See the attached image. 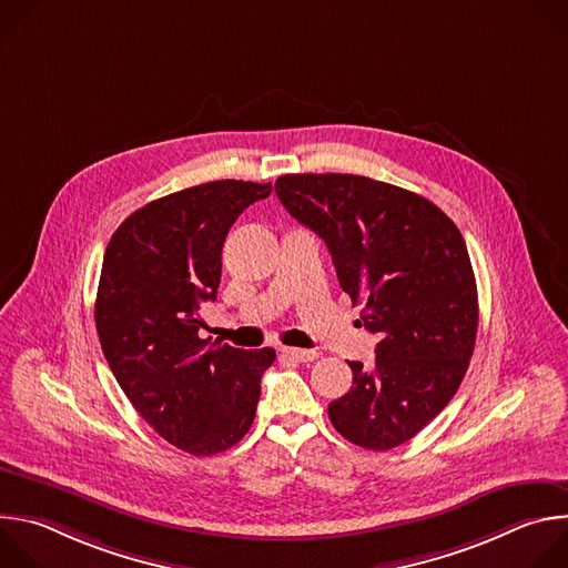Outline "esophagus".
Wrapping results in <instances>:
<instances>
[{
  "mask_svg": "<svg viewBox=\"0 0 568 568\" xmlns=\"http://www.w3.org/2000/svg\"><path fill=\"white\" fill-rule=\"evenodd\" d=\"M281 353L292 357V359H296V362H314L316 359V351H303V348H287V346H283Z\"/></svg>",
  "mask_w": 568,
  "mask_h": 568,
  "instance_id": "esophagus-1",
  "label": "esophagus"
}]
</instances>
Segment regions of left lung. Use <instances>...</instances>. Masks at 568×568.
I'll use <instances>...</instances> for the list:
<instances>
[{
  "instance_id": "left-lung-1",
  "label": "left lung",
  "mask_w": 568,
  "mask_h": 568,
  "mask_svg": "<svg viewBox=\"0 0 568 568\" xmlns=\"http://www.w3.org/2000/svg\"><path fill=\"white\" fill-rule=\"evenodd\" d=\"M276 195L326 242L379 337L371 366L348 362L353 386L331 402L333 427L373 452L407 443L447 407L474 353L478 296L460 231L423 195L362 175H281Z\"/></svg>"
}]
</instances>
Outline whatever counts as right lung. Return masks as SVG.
<instances>
[{"mask_svg": "<svg viewBox=\"0 0 568 568\" xmlns=\"http://www.w3.org/2000/svg\"><path fill=\"white\" fill-rule=\"evenodd\" d=\"M272 184L220 180L154 200L114 231L94 305L103 355L139 416L171 445L213 456L254 423L274 348L200 337L231 224Z\"/></svg>", "mask_w": 568, "mask_h": 568, "instance_id": "1", "label": "right lung"}]
</instances>
